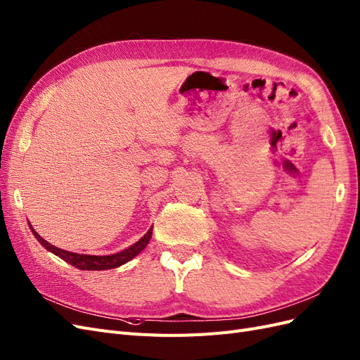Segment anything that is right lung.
Wrapping results in <instances>:
<instances>
[{"label": "right lung", "instance_id": "right-lung-1", "mask_svg": "<svg viewBox=\"0 0 360 360\" xmlns=\"http://www.w3.org/2000/svg\"><path fill=\"white\" fill-rule=\"evenodd\" d=\"M30 228H31L32 234H34V237L40 242V245L45 246V249L51 250L52 254L58 255L61 259L66 261V263H69L75 267H78L81 270H106V269H115L118 266L127 263V261L132 259L135 255H138L141 250H143L147 246V243L150 242V238H151V233H153V226H151L150 230L146 233V236L143 238H139V240L135 245L122 250V252H118V254L99 257V255L75 254V252H69V250L60 249L57 246L48 243L45 238H41L34 230H32L31 225H30Z\"/></svg>", "mask_w": 360, "mask_h": 360}]
</instances>
